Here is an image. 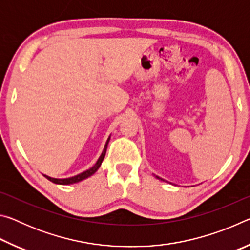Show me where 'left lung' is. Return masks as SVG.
<instances>
[{
  "mask_svg": "<svg viewBox=\"0 0 250 250\" xmlns=\"http://www.w3.org/2000/svg\"><path fill=\"white\" fill-rule=\"evenodd\" d=\"M154 176L156 177V179H159V180H161V181H164L163 179H161V177H160V176H158V175H154Z\"/></svg>",
  "mask_w": 250,
  "mask_h": 250,
  "instance_id": "1",
  "label": "left lung"
}]
</instances>
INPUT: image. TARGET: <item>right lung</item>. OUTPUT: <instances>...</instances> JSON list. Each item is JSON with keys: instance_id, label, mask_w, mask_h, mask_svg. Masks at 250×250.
<instances>
[{"instance_id": "right-lung-1", "label": "right lung", "mask_w": 250, "mask_h": 250, "mask_svg": "<svg viewBox=\"0 0 250 250\" xmlns=\"http://www.w3.org/2000/svg\"><path fill=\"white\" fill-rule=\"evenodd\" d=\"M110 137H111V134L109 135V138L107 139V142H105L103 152H101V154L99 156V159L97 160V162L95 163L94 167H91L90 168H88V170L83 171L82 173H79L77 175H74V176H70V177H66V179H55V177H50L46 174H43L46 179L49 180L50 182H53L55 184H61V185H69V184H74V183H78L80 181H83L88 179V177L94 175L95 173L98 171V168L100 167L101 163H103V161L104 159V155H105V152H107V147H108V143L110 141Z\"/></svg>"}]
</instances>
